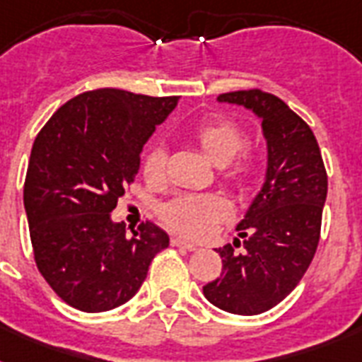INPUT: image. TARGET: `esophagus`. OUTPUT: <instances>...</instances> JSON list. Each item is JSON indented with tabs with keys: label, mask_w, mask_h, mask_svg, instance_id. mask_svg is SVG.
Masks as SVG:
<instances>
[{
	"label": "esophagus",
	"mask_w": 362,
	"mask_h": 362,
	"mask_svg": "<svg viewBox=\"0 0 362 362\" xmlns=\"http://www.w3.org/2000/svg\"><path fill=\"white\" fill-rule=\"evenodd\" d=\"M170 244H173V246L184 247V250H189V252H195V250H197V244H192V242L184 240V238H180V237L170 238Z\"/></svg>",
	"instance_id": "34e87169"
}]
</instances>
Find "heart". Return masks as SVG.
<instances>
[{
  "mask_svg": "<svg viewBox=\"0 0 362 362\" xmlns=\"http://www.w3.org/2000/svg\"><path fill=\"white\" fill-rule=\"evenodd\" d=\"M203 153L218 167H226L223 178L237 187H246L255 176V163L250 153H242L246 144L244 129L229 118H210L193 131ZM167 173V152L161 144H150L142 156V175L150 184L165 180ZM161 218L170 229L201 238L212 233L220 221L229 218V204L214 193H184L170 199L161 206Z\"/></svg>",
  "mask_w": 362,
  "mask_h": 362,
  "instance_id": "1",
  "label": "heart"
}]
</instances>
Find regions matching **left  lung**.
<instances>
[{
    "mask_svg": "<svg viewBox=\"0 0 362 362\" xmlns=\"http://www.w3.org/2000/svg\"><path fill=\"white\" fill-rule=\"evenodd\" d=\"M261 118L267 175L237 226L235 242L218 250L221 276L203 287L209 303L237 315L274 308L297 287L317 250L327 199V170L310 125L280 98L261 90L221 93ZM245 250L237 252L235 247Z\"/></svg>",
    "mask_w": 362,
    "mask_h": 362,
    "instance_id": "8db88e82",
    "label": "left lung"
}]
</instances>
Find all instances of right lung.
Wrapping results in <instances>:
<instances>
[{
	"mask_svg": "<svg viewBox=\"0 0 362 362\" xmlns=\"http://www.w3.org/2000/svg\"><path fill=\"white\" fill-rule=\"evenodd\" d=\"M176 103L99 88L69 99L39 131L24 182L31 246L42 278L73 308L95 314L127 303L169 246L152 221L127 235L110 212Z\"/></svg>",
	"mask_w": 362,
	"mask_h": 362,
	"instance_id": "1",
	"label": "right lung"
}]
</instances>
